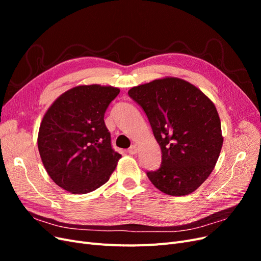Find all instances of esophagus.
Wrapping results in <instances>:
<instances>
[{"label":"esophagus","instance_id":"34e87169","mask_svg":"<svg viewBox=\"0 0 261 261\" xmlns=\"http://www.w3.org/2000/svg\"><path fill=\"white\" fill-rule=\"evenodd\" d=\"M137 151H138V149H137V146H136V145H132V146L129 147V149H128V152H129L130 154H136Z\"/></svg>","mask_w":261,"mask_h":261}]
</instances>
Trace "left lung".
<instances>
[{
	"mask_svg": "<svg viewBox=\"0 0 261 261\" xmlns=\"http://www.w3.org/2000/svg\"><path fill=\"white\" fill-rule=\"evenodd\" d=\"M128 94L144 109L161 148L160 168L147 172L148 178L167 195L192 194L211 174L223 145L215 103L177 77L133 87Z\"/></svg>",
	"mask_w": 261,
	"mask_h": 261,
	"instance_id": "left-lung-1",
	"label": "left lung"
}]
</instances>
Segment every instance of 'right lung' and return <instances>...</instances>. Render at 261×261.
<instances>
[{
  "instance_id": "obj_1",
  "label": "right lung",
  "mask_w": 261,
  "mask_h": 261,
  "mask_svg": "<svg viewBox=\"0 0 261 261\" xmlns=\"http://www.w3.org/2000/svg\"><path fill=\"white\" fill-rule=\"evenodd\" d=\"M120 93L112 86L80 85L62 93L42 118L38 149L55 184L87 194L106 184L121 154L111 146L105 113Z\"/></svg>"
}]
</instances>
